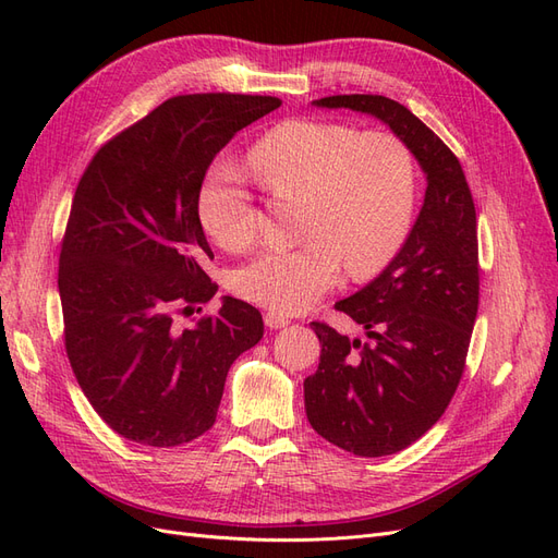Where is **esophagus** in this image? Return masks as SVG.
Listing matches in <instances>:
<instances>
[{
	"label": "esophagus",
	"mask_w": 558,
	"mask_h": 558,
	"mask_svg": "<svg viewBox=\"0 0 558 558\" xmlns=\"http://www.w3.org/2000/svg\"><path fill=\"white\" fill-rule=\"evenodd\" d=\"M289 324H291L289 316H283V314H279V312H265V326H267L269 330H279V328L289 326Z\"/></svg>",
	"instance_id": "obj_1"
}]
</instances>
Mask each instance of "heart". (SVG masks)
Returning a JSON list of instances; mask_svg holds the SVG:
<instances>
[{"label":"heart","instance_id":"1","mask_svg":"<svg viewBox=\"0 0 558 558\" xmlns=\"http://www.w3.org/2000/svg\"><path fill=\"white\" fill-rule=\"evenodd\" d=\"M246 165L269 193L305 195L293 248H265L232 275V289L272 312H302L340 277H369L396 256L414 214L416 170L410 148L388 132H359L298 118L267 130ZM197 218L228 251L251 244L256 209L238 165L216 162L197 193Z\"/></svg>","mask_w":558,"mask_h":558}]
</instances>
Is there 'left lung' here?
<instances>
[{
  "label": "left lung",
  "instance_id": "left-lung-1",
  "mask_svg": "<svg viewBox=\"0 0 558 558\" xmlns=\"http://www.w3.org/2000/svg\"><path fill=\"white\" fill-rule=\"evenodd\" d=\"M314 105L379 118L428 181L424 207L396 258L335 305L369 340L312 324L320 361L305 379L310 424L340 449L375 459L433 428L463 377L480 305L477 214L459 158L408 107L384 95H332Z\"/></svg>",
  "mask_w": 558,
  "mask_h": 558
}]
</instances>
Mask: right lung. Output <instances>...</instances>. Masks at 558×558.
I'll list each match as a JSON object with an SVG mask.
<instances>
[{
    "label": "right lung",
    "mask_w": 558,
    "mask_h": 558,
    "mask_svg": "<svg viewBox=\"0 0 558 558\" xmlns=\"http://www.w3.org/2000/svg\"><path fill=\"white\" fill-rule=\"evenodd\" d=\"M279 107L263 95L172 97L99 148L76 185L58 269L64 349L93 410L125 440L179 447L207 433L230 365L260 342V312L238 298L193 328L174 314L218 291L197 218L211 160Z\"/></svg>",
    "instance_id": "obj_1"
}]
</instances>
